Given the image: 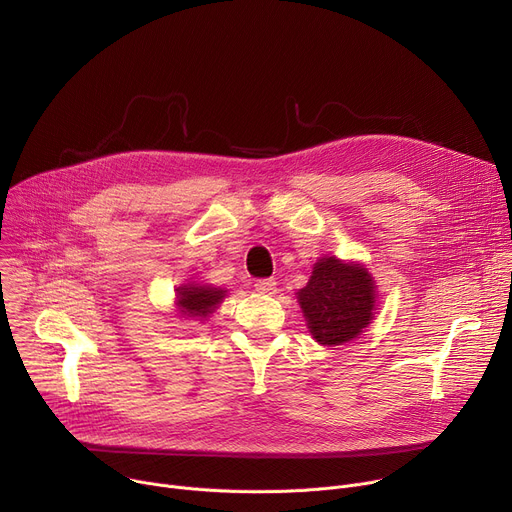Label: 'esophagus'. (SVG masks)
Here are the masks:
<instances>
[{"mask_svg":"<svg viewBox=\"0 0 512 512\" xmlns=\"http://www.w3.org/2000/svg\"><path fill=\"white\" fill-rule=\"evenodd\" d=\"M255 290L259 294H267V296H274L278 292L276 288V280H257L255 282Z\"/></svg>","mask_w":512,"mask_h":512,"instance_id":"esophagus-1","label":"esophagus"}]
</instances>
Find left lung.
<instances>
[{
    "label": "left lung",
    "instance_id": "obj_1",
    "mask_svg": "<svg viewBox=\"0 0 512 512\" xmlns=\"http://www.w3.org/2000/svg\"><path fill=\"white\" fill-rule=\"evenodd\" d=\"M377 296V282L366 265L335 255L317 259L309 282L296 292L313 339L329 348L364 333L377 313Z\"/></svg>",
    "mask_w": 512,
    "mask_h": 512
}]
</instances>
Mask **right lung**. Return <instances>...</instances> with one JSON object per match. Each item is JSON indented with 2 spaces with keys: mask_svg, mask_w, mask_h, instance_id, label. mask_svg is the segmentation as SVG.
Instances as JSON below:
<instances>
[{
  "mask_svg": "<svg viewBox=\"0 0 512 512\" xmlns=\"http://www.w3.org/2000/svg\"><path fill=\"white\" fill-rule=\"evenodd\" d=\"M228 296V290L216 288L212 284L187 282L175 290V309L179 317L191 321H208L216 313L218 306Z\"/></svg>",
  "mask_w": 512,
  "mask_h": 512,
  "instance_id": "1",
  "label": "right lung"
}]
</instances>
